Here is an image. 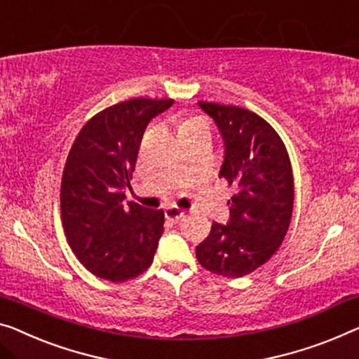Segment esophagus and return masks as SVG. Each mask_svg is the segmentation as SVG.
I'll return each instance as SVG.
<instances>
[{"mask_svg": "<svg viewBox=\"0 0 359 359\" xmlns=\"http://www.w3.org/2000/svg\"><path fill=\"white\" fill-rule=\"evenodd\" d=\"M164 214L169 221H179L180 217H184L185 211L180 210V208H177V206H169L164 210Z\"/></svg>", "mask_w": 359, "mask_h": 359, "instance_id": "34e87169", "label": "esophagus"}]
</instances>
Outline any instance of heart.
<instances>
[{
    "label": "heart",
    "instance_id": "heart-1",
    "mask_svg": "<svg viewBox=\"0 0 359 359\" xmlns=\"http://www.w3.org/2000/svg\"><path fill=\"white\" fill-rule=\"evenodd\" d=\"M196 130H210L206 119H203L200 116H189L180 121V126H179L180 135H185V133L196 132Z\"/></svg>",
    "mask_w": 359,
    "mask_h": 359
}]
</instances>
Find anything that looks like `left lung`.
I'll list each match as a JSON object with an SVG mask.
<instances>
[{"label":"left lung","mask_w":359,"mask_h":359,"mask_svg":"<svg viewBox=\"0 0 359 359\" xmlns=\"http://www.w3.org/2000/svg\"><path fill=\"white\" fill-rule=\"evenodd\" d=\"M226 143L219 177L235 194L227 226L212 222L196 247V259L212 274L243 277L279 250L293 211V170L287 148L269 122L253 111L200 101Z\"/></svg>","instance_id":"obj_1"}]
</instances>
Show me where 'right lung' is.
I'll return each mask as SVG.
<instances>
[{
	"mask_svg": "<svg viewBox=\"0 0 359 359\" xmlns=\"http://www.w3.org/2000/svg\"><path fill=\"white\" fill-rule=\"evenodd\" d=\"M174 100L132 98L96 112L67 154L61 180V219L76 258L100 279H135L153 263L164 211L127 203L148 122Z\"/></svg>",
	"mask_w": 359,
	"mask_h": 359,
	"instance_id": "add662e5",
	"label": "right lung"
}]
</instances>
